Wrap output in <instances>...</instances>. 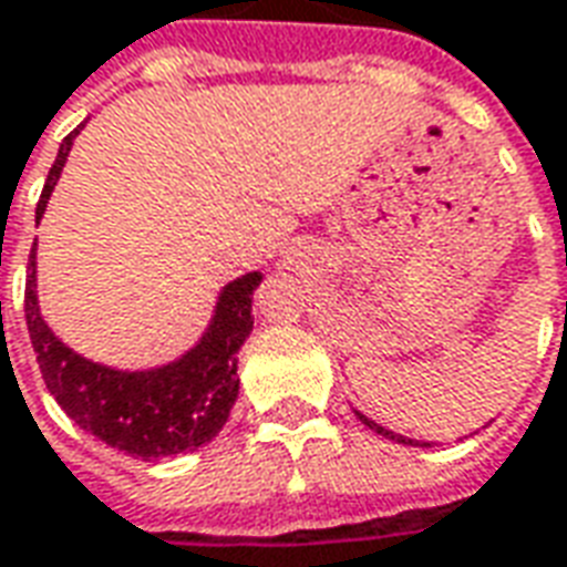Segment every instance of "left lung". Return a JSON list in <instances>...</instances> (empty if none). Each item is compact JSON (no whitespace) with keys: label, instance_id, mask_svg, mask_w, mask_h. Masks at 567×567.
I'll return each mask as SVG.
<instances>
[{"label":"left lung","instance_id":"8db88e82","mask_svg":"<svg viewBox=\"0 0 567 567\" xmlns=\"http://www.w3.org/2000/svg\"><path fill=\"white\" fill-rule=\"evenodd\" d=\"M353 414H357L359 423H362V425H369L371 432H378V435L390 437V441H395V444H408V447H429V441H416V437L395 435V432H390V429H386V425L374 423V420H369V416H365V414H359V411H353Z\"/></svg>","mask_w":567,"mask_h":567}]
</instances>
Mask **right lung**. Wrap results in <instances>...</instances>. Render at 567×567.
<instances>
[{
	"mask_svg": "<svg viewBox=\"0 0 567 567\" xmlns=\"http://www.w3.org/2000/svg\"><path fill=\"white\" fill-rule=\"evenodd\" d=\"M84 123L65 135L41 189L35 226L60 184ZM39 238L27 266V326L48 390L84 432L135 458H165L205 447L220 435L238 399V350L254 332V289L262 271H247L217 292L198 341L151 369H117L86 359L53 332L39 305Z\"/></svg>",
	"mask_w": 567,
	"mask_h": 567,
	"instance_id": "add662e5",
	"label": "right lung"
}]
</instances>
